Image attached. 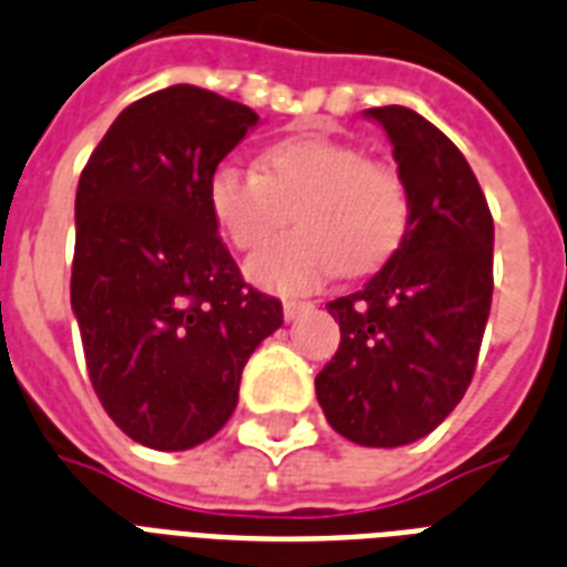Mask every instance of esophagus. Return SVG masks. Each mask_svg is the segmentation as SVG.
I'll list each match as a JSON object with an SVG mask.
<instances>
[{
  "label": "esophagus",
  "instance_id": "34e87169",
  "mask_svg": "<svg viewBox=\"0 0 567 567\" xmlns=\"http://www.w3.org/2000/svg\"><path fill=\"white\" fill-rule=\"evenodd\" d=\"M302 309H309V302H302V300H282L285 321H293V318H297V315H300Z\"/></svg>",
  "mask_w": 567,
  "mask_h": 567
}]
</instances>
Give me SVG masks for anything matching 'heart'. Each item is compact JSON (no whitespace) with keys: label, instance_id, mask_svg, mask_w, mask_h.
<instances>
[{"label":"heart","instance_id":"heart-1","mask_svg":"<svg viewBox=\"0 0 567 567\" xmlns=\"http://www.w3.org/2000/svg\"><path fill=\"white\" fill-rule=\"evenodd\" d=\"M207 202L219 231L244 252L282 228L293 207L300 228L246 261L249 279L276 293L309 291L336 270L371 274L410 226V189L399 168L323 133L276 140L258 168L223 163L210 175Z\"/></svg>","mask_w":567,"mask_h":567}]
</instances>
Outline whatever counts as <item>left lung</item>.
Returning <instances> with one entry per match:
<instances>
[{
    "label": "left lung",
    "mask_w": 567,
    "mask_h": 567,
    "mask_svg": "<svg viewBox=\"0 0 567 567\" xmlns=\"http://www.w3.org/2000/svg\"><path fill=\"white\" fill-rule=\"evenodd\" d=\"M380 121L410 189L401 246L360 291L327 302L339 351L315 378L341 437L374 449L425 437L473 380L491 297L494 216L455 142L408 106Z\"/></svg>",
    "instance_id": "obj_1"
}]
</instances>
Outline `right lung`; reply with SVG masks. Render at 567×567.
Wrapping results in <instances>:
<instances>
[{
	"label": "right lung",
	"mask_w": 567,
	"mask_h": 567,
	"mask_svg": "<svg viewBox=\"0 0 567 567\" xmlns=\"http://www.w3.org/2000/svg\"><path fill=\"white\" fill-rule=\"evenodd\" d=\"M258 124L196 85L130 103L76 187L71 306L103 410L142 446L184 452L237 408L246 360L282 302L244 282L207 184Z\"/></svg>",
	"instance_id": "right-lung-1"
}]
</instances>
